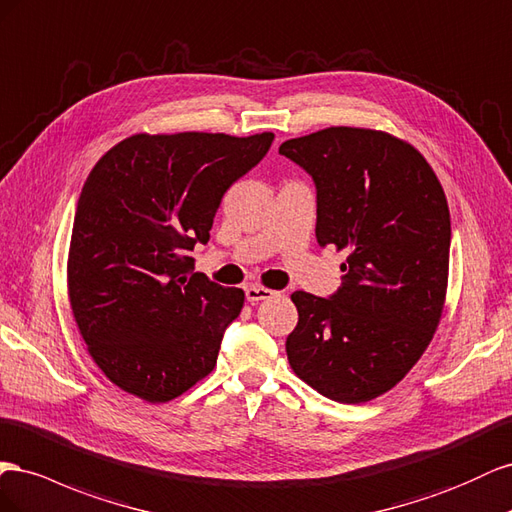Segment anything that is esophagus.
I'll return each instance as SVG.
<instances>
[{
	"label": "esophagus",
	"instance_id": "obj_1",
	"mask_svg": "<svg viewBox=\"0 0 512 512\" xmlns=\"http://www.w3.org/2000/svg\"><path fill=\"white\" fill-rule=\"evenodd\" d=\"M244 294H246V300H248V302L255 304V302H259V300L272 298V296L276 294V291H272V289H268V287H261V285H251V287L244 289Z\"/></svg>",
	"mask_w": 512,
	"mask_h": 512
}]
</instances>
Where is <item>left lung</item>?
Returning a JSON list of instances; mask_svg holds the SVG:
<instances>
[{
    "label": "left lung",
    "mask_w": 512,
    "mask_h": 512,
    "mask_svg": "<svg viewBox=\"0 0 512 512\" xmlns=\"http://www.w3.org/2000/svg\"><path fill=\"white\" fill-rule=\"evenodd\" d=\"M279 154L311 175L319 246L347 255L328 298L294 291V373L324 397L364 403L397 386L440 324L450 255L444 188L414 145L382 130L332 126Z\"/></svg>",
    "instance_id": "obj_1"
}]
</instances>
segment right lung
Instances as JSON below:
<instances>
[{
  "label": "right lung",
  "instance_id": "obj_1",
  "mask_svg": "<svg viewBox=\"0 0 512 512\" xmlns=\"http://www.w3.org/2000/svg\"><path fill=\"white\" fill-rule=\"evenodd\" d=\"M272 133L133 135L102 156L77 203L68 298L87 352L150 403L180 397L216 364L244 291L191 274L227 188Z\"/></svg>",
  "mask_w": 512,
  "mask_h": 512
}]
</instances>
